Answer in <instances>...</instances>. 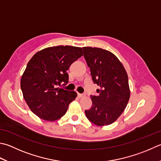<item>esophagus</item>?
<instances>
[{
    "instance_id": "obj_1",
    "label": "esophagus",
    "mask_w": 161,
    "mask_h": 161,
    "mask_svg": "<svg viewBox=\"0 0 161 161\" xmlns=\"http://www.w3.org/2000/svg\"><path fill=\"white\" fill-rule=\"evenodd\" d=\"M85 95H83V94H80V93H78V97L79 98H81V97H83Z\"/></svg>"
}]
</instances>
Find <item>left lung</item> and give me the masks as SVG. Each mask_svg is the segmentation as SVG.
Wrapping results in <instances>:
<instances>
[{
  "label": "left lung",
  "mask_w": 161,
  "mask_h": 161,
  "mask_svg": "<svg viewBox=\"0 0 161 161\" xmlns=\"http://www.w3.org/2000/svg\"><path fill=\"white\" fill-rule=\"evenodd\" d=\"M83 50L92 80L100 87L97 90L98 96H90L92 107L85 113L97 125H110L122 114L128 103V74L119 59L109 51L92 47H84Z\"/></svg>",
  "instance_id": "left-lung-1"
}]
</instances>
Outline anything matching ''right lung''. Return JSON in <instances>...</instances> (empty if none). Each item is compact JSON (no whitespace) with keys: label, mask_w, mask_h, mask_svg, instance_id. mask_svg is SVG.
<instances>
[{"label":"right lung","mask_w":161,"mask_h":161,"mask_svg":"<svg viewBox=\"0 0 161 161\" xmlns=\"http://www.w3.org/2000/svg\"><path fill=\"white\" fill-rule=\"evenodd\" d=\"M83 55L81 47L59 45L45 48L32 57L21 78V89L33 114L47 121L58 120L66 114L77 93L57 86L68 83L66 71Z\"/></svg>","instance_id":"right-lung-1"}]
</instances>
